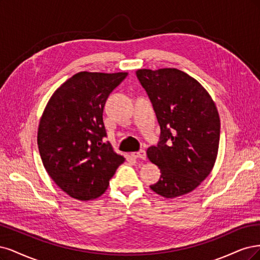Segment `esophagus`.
Segmentation results:
<instances>
[{"label": "esophagus", "instance_id": "esophagus-1", "mask_svg": "<svg viewBox=\"0 0 260 260\" xmlns=\"http://www.w3.org/2000/svg\"><path fill=\"white\" fill-rule=\"evenodd\" d=\"M132 156L135 157V158H141V160H146L147 154L145 150H139L138 152H134L132 153Z\"/></svg>", "mask_w": 260, "mask_h": 260}]
</instances>
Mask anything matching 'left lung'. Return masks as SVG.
<instances>
[{
    "label": "left lung",
    "mask_w": 260,
    "mask_h": 260,
    "mask_svg": "<svg viewBox=\"0 0 260 260\" xmlns=\"http://www.w3.org/2000/svg\"><path fill=\"white\" fill-rule=\"evenodd\" d=\"M136 75L151 100L161 127L160 141L148 148L161 177L150 186L166 199L194 190L213 170L220 120L206 89L178 69H139Z\"/></svg>",
    "instance_id": "left-lung-1"
}]
</instances>
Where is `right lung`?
Listing matches in <instances>:
<instances>
[{"label":"right lung","instance_id":"right-lung-1","mask_svg":"<svg viewBox=\"0 0 260 260\" xmlns=\"http://www.w3.org/2000/svg\"><path fill=\"white\" fill-rule=\"evenodd\" d=\"M126 72H80L58 88L38 131L42 162L56 185L81 201L102 196L124 162L106 141L103 113L107 98Z\"/></svg>","mask_w":260,"mask_h":260}]
</instances>
